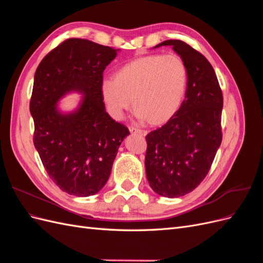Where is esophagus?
Wrapping results in <instances>:
<instances>
[{"label": "esophagus", "mask_w": 263, "mask_h": 263, "mask_svg": "<svg viewBox=\"0 0 263 263\" xmlns=\"http://www.w3.org/2000/svg\"><path fill=\"white\" fill-rule=\"evenodd\" d=\"M129 130H130V133H133V134H138V135H141V136H146V135L148 134L147 130L139 129V128H134V127H130Z\"/></svg>", "instance_id": "1"}]
</instances>
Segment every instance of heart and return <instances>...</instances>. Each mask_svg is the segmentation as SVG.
I'll use <instances>...</instances> for the list:
<instances>
[{
    "instance_id": "1",
    "label": "heart",
    "mask_w": 263,
    "mask_h": 263,
    "mask_svg": "<svg viewBox=\"0 0 263 263\" xmlns=\"http://www.w3.org/2000/svg\"><path fill=\"white\" fill-rule=\"evenodd\" d=\"M187 69L178 54H147L118 68L101 83V95L110 116L118 119L130 106L140 119L163 125L178 113L185 98Z\"/></svg>"
}]
</instances>
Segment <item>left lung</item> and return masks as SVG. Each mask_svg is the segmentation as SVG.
<instances>
[{
    "instance_id": "8db88e82",
    "label": "left lung",
    "mask_w": 263,
    "mask_h": 263,
    "mask_svg": "<svg viewBox=\"0 0 263 263\" xmlns=\"http://www.w3.org/2000/svg\"><path fill=\"white\" fill-rule=\"evenodd\" d=\"M185 62L187 87L178 113L146 136V176L155 192L180 197L198 186L209 173L221 142L222 94L209 60L182 41L162 42Z\"/></svg>"
}]
</instances>
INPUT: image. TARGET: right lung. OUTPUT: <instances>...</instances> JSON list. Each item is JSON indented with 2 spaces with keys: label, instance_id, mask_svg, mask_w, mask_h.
<instances>
[{
  "label": "right lung",
  "instance_id": "add662e5",
  "mask_svg": "<svg viewBox=\"0 0 263 263\" xmlns=\"http://www.w3.org/2000/svg\"><path fill=\"white\" fill-rule=\"evenodd\" d=\"M119 49L70 38L39 63L29 110L34 145L50 179L70 195L86 197L106 184L119 146L129 135L105 110L101 95L103 71ZM83 95L78 106L62 112L67 93Z\"/></svg>",
  "mask_w": 263,
  "mask_h": 263
}]
</instances>
